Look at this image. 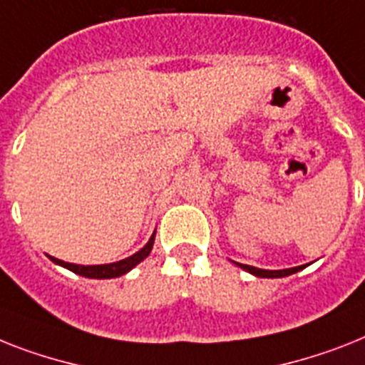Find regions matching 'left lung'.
<instances>
[{
    "mask_svg": "<svg viewBox=\"0 0 365 365\" xmlns=\"http://www.w3.org/2000/svg\"><path fill=\"white\" fill-rule=\"evenodd\" d=\"M240 269L248 270L250 274H254V276H259V278H284V276H289V274H294L298 270H302L306 264L302 267H294V269H284V270H263V269H255V267H250V264H240Z\"/></svg>",
    "mask_w": 365,
    "mask_h": 365,
    "instance_id": "1",
    "label": "left lung"
}]
</instances>
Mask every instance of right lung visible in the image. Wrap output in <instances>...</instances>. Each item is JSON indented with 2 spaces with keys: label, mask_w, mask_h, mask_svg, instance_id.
<instances>
[{
  "label": "right lung",
  "mask_w": 365,
  "mask_h": 365,
  "mask_svg": "<svg viewBox=\"0 0 365 365\" xmlns=\"http://www.w3.org/2000/svg\"><path fill=\"white\" fill-rule=\"evenodd\" d=\"M153 244H155V235L150 237L149 242H147L145 246L140 250V252H135L134 255L123 259V261H117V263H110V264H91V267H86V264L65 263V261H61V259H56V257H50V259H52L56 264H61V267H65V269L80 274V276H86V278H95V279L119 278V276L126 274L130 269H134L135 264L141 263V261H143V259L150 254Z\"/></svg>",
  "instance_id": "1"
}]
</instances>
